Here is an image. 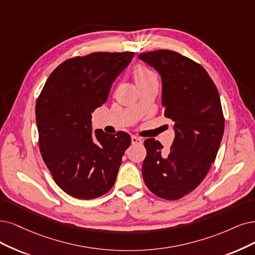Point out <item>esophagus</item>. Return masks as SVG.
<instances>
[{"label":"esophagus","mask_w":255,"mask_h":255,"mask_svg":"<svg viewBox=\"0 0 255 255\" xmlns=\"http://www.w3.org/2000/svg\"><path fill=\"white\" fill-rule=\"evenodd\" d=\"M131 142H132L133 145H142L143 139L137 137V136H132V137H131Z\"/></svg>","instance_id":"1"}]
</instances>
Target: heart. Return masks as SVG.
I'll return each mask as SVG.
<instances>
[{"mask_svg": "<svg viewBox=\"0 0 255 255\" xmlns=\"http://www.w3.org/2000/svg\"><path fill=\"white\" fill-rule=\"evenodd\" d=\"M156 77V74L152 71L150 70L149 68L145 67L143 65H137L135 66L134 68V79L135 81H142V80H146L149 78H153Z\"/></svg>", "mask_w": 255, "mask_h": 255, "instance_id": "obj_1", "label": "heart"}]
</instances>
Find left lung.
<instances>
[{"instance_id":"1","label":"left lung","mask_w":255,"mask_h":255,"mask_svg":"<svg viewBox=\"0 0 255 255\" xmlns=\"http://www.w3.org/2000/svg\"><path fill=\"white\" fill-rule=\"evenodd\" d=\"M162 79L165 117L174 122L172 146L164 151L154 138L145 139L142 172L148 189L173 201L199 186L215 161L225 121L215 84L200 64L172 50L138 54Z\"/></svg>"}]
</instances>
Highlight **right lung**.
Returning <instances> with one entry per match:
<instances>
[{
  "label": "right lung",
  "mask_w": 255,
  "mask_h": 255,
  "mask_svg": "<svg viewBox=\"0 0 255 255\" xmlns=\"http://www.w3.org/2000/svg\"><path fill=\"white\" fill-rule=\"evenodd\" d=\"M134 52H94L63 62L49 75L35 104L39 147L54 182L80 200L107 193L115 185L128 133L92 136L91 113L108 99L112 83Z\"/></svg>",
  "instance_id": "right-lung-1"
}]
</instances>
